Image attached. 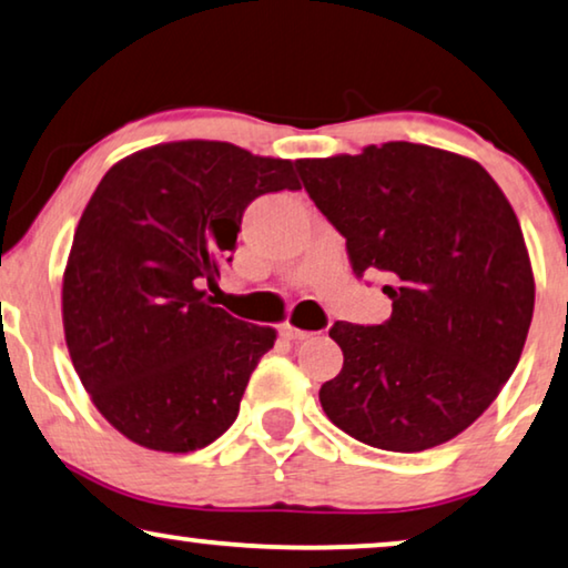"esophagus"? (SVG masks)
<instances>
[{
  "label": "esophagus",
  "instance_id": "obj_1",
  "mask_svg": "<svg viewBox=\"0 0 568 568\" xmlns=\"http://www.w3.org/2000/svg\"><path fill=\"white\" fill-rule=\"evenodd\" d=\"M281 332H283L285 339H293V342H301V339H308L311 337V332L298 329V326H293V324H283Z\"/></svg>",
  "mask_w": 568,
  "mask_h": 568
}]
</instances>
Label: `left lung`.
Returning <instances> with one entry per match:
<instances>
[{"instance_id": "1", "label": "left lung", "mask_w": 568, "mask_h": 568, "mask_svg": "<svg viewBox=\"0 0 568 568\" xmlns=\"http://www.w3.org/2000/svg\"><path fill=\"white\" fill-rule=\"evenodd\" d=\"M303 187L345 236L353 273H383L390 316L334 322L345 365L318 390L326 417L394 453L443 445L515 373L535 283L523 229L489 172L450 151L390 141L298 159Z\"/></svg>"}]
</instances>
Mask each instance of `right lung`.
<instances>
[{
    "mask_svg": "<svg viewBox=\"0 0 568 568\" xmlns=\"http://www.w3.org/2000/svg\"><path fill=\"white\" fill-rule=\"evenodd\" d=\"M287 159L223 141L143 149L110 170L63 273L71 363L102 417L149 450H201L239 414L275 329L207 301L254 197L298 190Z\"/></svg>",
    "mask_w": 568,
    "mask_h": 568,
    "instance_id": "add662e5",
    "label": "right lung"
}]
</instances>
